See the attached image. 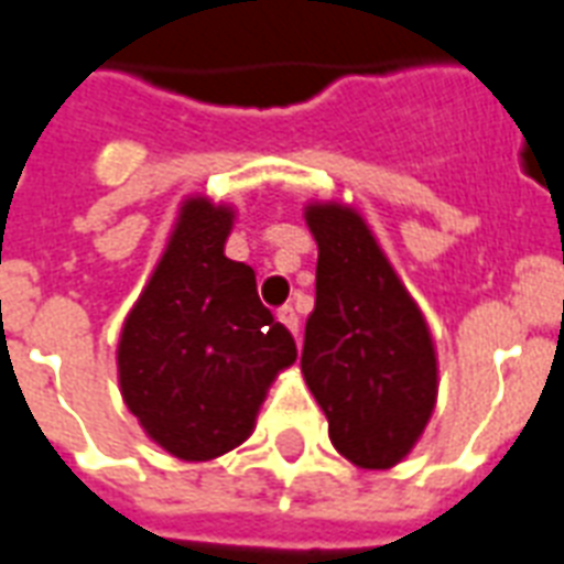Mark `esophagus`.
Wrapping results in <instances>:
<instances>
[{
    "instance_id": "34e87169",
    "label": "esophagus",
    "mask_w": 564,
    "mask_h": 564,
    "mask_svg": "<svg viewBox=\"0 0 564 564\" xmlns=\"http://www.w3.org/2000/svg\"><path fill=\"white\" fill-rule=\"evenodd\" d=\"M279 321L285 323L288 329L294 332V338L300 335V317H296L294 305H285V308H279Z\"/></svg>"
}]
</instances>
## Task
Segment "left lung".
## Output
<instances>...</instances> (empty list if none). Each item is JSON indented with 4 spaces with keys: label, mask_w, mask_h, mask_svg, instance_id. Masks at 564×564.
Instances as JSON below:
<instances>
[{
    "label": "left lung",
    "mask_w": 564,
    "mask_h": 564,
    "mask_svg": "<svg viewBox=\"0 0 564 564\" xmlns=\"http://www.w3.org/2000/svg\"><path fill=\"white\" fill-rule=\"evenodd\" d=\"M317 241L314 312L300 368L335 449L359 468H391L421 438L438 394L430 329L368 223L347 205H308Z\"/></svg>",
    "instance_id": "1"
}]
</instances>
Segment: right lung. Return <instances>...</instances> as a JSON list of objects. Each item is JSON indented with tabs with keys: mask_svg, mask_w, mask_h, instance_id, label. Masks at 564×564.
Listing matches in <instances>:
<instances>
[{
	"mask_svg": "<svg viewBox=\"0 0 564 564\" xmlns=\"http://www.w3.org/2000/svg\"><path fill=\"white\" fill-rule=\"evenodd\" d=\"M232 217L203 196L182 205L117 350L129 412L185 462L217 459L247 441L268 386L296 359L250 264L223 256Z\"/></svg>",
	"mask_w": 564,
	"mask_h": 564,
	"instance_id": "1",
	"label": "right lung"
}]
</instances>
